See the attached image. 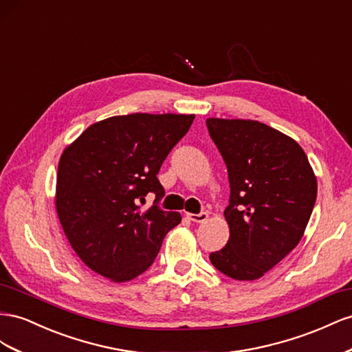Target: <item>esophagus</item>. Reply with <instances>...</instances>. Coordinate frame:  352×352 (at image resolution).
I'll list each match as a JSON object with an SVG mask.
<instances>
[{
	"label": "esophagus",
	"mask_w": 352,
	"mask_h": 352,
	"mask_svg": "<svg viewBox=\"0 0 352 352\" xmlns=\"http://www.w3.org/2000/svg\"><path fill=\"white\" fill-rule=\"evenodd\" d=\"M187 218L192 219L193 223H204V221L208 219L206 212H199V214H187Z\"/></svg>",
	"instance_id": "34e87169"
}]
</instances>
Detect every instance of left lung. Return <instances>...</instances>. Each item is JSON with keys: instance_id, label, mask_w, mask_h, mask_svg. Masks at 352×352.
I'll use <instances>...</instances> for the list:
<instances>
[{"instance_id": "left-lung-1", "label": "left lung", "mask_w": 352, "mask_h": 352, "mask_svg": "<svg viewBox=\"0 0 352 352\" xmlns=\"http://www.w3.org/2000/svg\"><path fill=\"white\" fill-rule=\"evenodd\" d=\"M230 183L224 210L230 237L209 255L221 273L256 280L302 239L317 197V179L295 140L258 120L206 119Z\"/></svg>"}]
</instances>
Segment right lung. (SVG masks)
I'll list each match as a JSON object with an SVG mask.
<instances>
[{
  "label": "right lung",
  "mask_w": 352,
  "mask_h": 352,
  "mask_svg": "<svg viewBox=\"0 0 352 352\" xmlns=\"http://www.w3.org/2000/svg\"><path fill=\"white\" fill-rule=\"evenodd\" d=\"M195 115L133 113L88 126L65 148L57 169L56 209L76 255L97 274L120 283L153 264L178 212L164 210L157 174ZM153 192L146 213L138 204Z\"/></svg>",
  "instance_id": "add662e5"
}]
</instances>
